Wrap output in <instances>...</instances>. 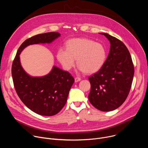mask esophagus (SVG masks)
<instances>
[{"instance_id": "34e87169", "label": "esophagus", "mask_w": 148, "mask_h": 148, "mask_svg": "<svg viewBox=\"0 0 148 148\" xmlns=\"http://www.w3.org/2000/svg\"><path fill=\"white\" fill-rule=\"evenodd\" d=\"M81 78H79V77H75V82H78V81H81Z\"/></svg>"}]
</instances>
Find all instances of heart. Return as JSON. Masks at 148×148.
I'll return each mask as SVG.
<instances>
[{
  "instance_id": "heart-1",
  "label": "heart",
  "mask_w": 148,
  "mask_h": 148,
  "mask_svg": "<svg viewBox=\"0 0 148 148\" xmlns=\"http://www.w3.org/2000/svg\"><path fill=\"white\" fill-rule=\"evenodd\" d=\"M107 58L105 46L87 38H75L66 43V49L60 48L57 58L66 70H71L77 62L78 70L87 74L98 72L103 67Z\"/></svg>"
}]
</instances>
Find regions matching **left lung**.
I'll use <instances>...</instances> for the list:
<instances>
[{"instance_id": "8db88e82", "label": "left lung", "mask_w": 148, "mask_h": 148, "mask_svg": "<svg viewBox=\"0 0 148 148\" xmlns=\"http://www.w3.org/2000/svg\"><path fill=\"white\" fill-rule=\"evenodd\" d=\"M104 35L111 46L103 67L88 78L91 90L90 103L101 111H111L118 107L127 98L133 81L134 67L127 47L119 39L107 33Z\"/></svg>"}]
</instances>
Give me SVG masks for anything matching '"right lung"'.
Listing matches in <instances>:
<instances>
[{"label": "right lung", "mask_w": 148, "mask_h": 148, "mask_svg": "<svg viewBox=\"0 0 148 148\" xmlns=\"http://www.w3.org/2000/svg\"><path fill=\"white\" fill-rule=\"evenodd\" d=\"M60 36L58 32H49L26 40L18 48L12 64V78L18 97L28 108L41 115L53 116L61 110L74 78L69 72L56 66L45 76L32 77L21 66L19 55L29 45L51 43Z\"/></svg>", "instance_id": "1"}]
</instances>
